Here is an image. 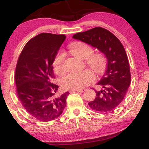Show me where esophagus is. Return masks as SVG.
Returning <instances> with one entry per match:
<instances>
[{
	"mask_svg": "<svg viewBox=\"0 0 149 149\" xmlns=\"http://www.w3.org/2000/svg\"><path fill=\"white\" fill-rule=\"evenodd\" d=\"M86 91V89H75V91L76 92H79V93H83Z\"/></svg>",
	"mask_w": 149,
	"mask_h": 149,
	"instance_id": "1",
	"label": "esophagus"
}]
</instances>
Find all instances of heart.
<instances>
[{
    "label": "heart",
    "mask_w": 149,
    "mask_h": 149,
    "mask_svg": "<svg viewBox=\"0 0 149 149\" xmlns=\"http://www.w3.org/2000/svg\"><path fill=\"white\" fill-rule=\"evenodd\" d=\"M70 52L80 59H86V63L94 72L102 74L107 67V60L102 52H93V49L89 45L82 42H75L70 46ZM65 54L60 51L54 58L53 69L56 74L63 72V61ZM94 75L91 70H86L80 72H72L63 77L62 84L66 89H80L91 84L94 80Z\"/></svg>",
    "instance_id": "1"
}]
</instances>
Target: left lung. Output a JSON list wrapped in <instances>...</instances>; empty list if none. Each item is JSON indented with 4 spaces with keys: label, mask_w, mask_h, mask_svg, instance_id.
I'll return each mask as SVG.
<instances>
[{
    "label": "left lung",
    "mask_w": 149,
    "mask_h": 149,
    "mask_svg": "<svg viewBox=\"0 0 149 149\" xmlns=\"http://www.w3.org/2000/svg\"><path fill=\"white\" fill-rule=\"evenodd\" d=\"M73 38L91 45L105 55L107 70L97 83L101 89L95 90V99L88 105L98 112L114 111L123 100L131 84L129 60L123 46L114 34L101 27L77 33Z\"/></svg>",
    "instance_id": "left-lung-1"
}]
</instances>
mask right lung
Wrapping results in <instances>:
<instances>
[{"label": "right lung", "instance_id": "1", "mask_svg": "<svg viewBox=\"0 0 149 149\" xmlns=\"http://www.w3.org/2000/svg\"><path fill=\"white\" fill-rule=\"evenodd\" d=\"M66 36L42 33L28 41L18 59L15 70L16 93L24 108L32 117L49 121L62 114L67 91L57 95L58 86L52 83L53 63Z\"/></svg>", "mask_w": 149, "mask_h": 149}]
</instances>
